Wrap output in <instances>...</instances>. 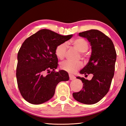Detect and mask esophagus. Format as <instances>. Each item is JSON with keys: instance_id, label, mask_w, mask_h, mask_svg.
Segmentation results:
<instances>
[{"instance_id": "34e87169", "label": "esophagus", "mask_w": 126, "mask_h": 126, "mask_svg": "<svg viewBox=\"0 0 126 126\" xmlns=\"http://www.w3.org/2000/svg\"><path fill=\"white\" fill-rule=\"evenodd\" d=\"M69 79L70 80H73L75 79V76H73V75H72V74H69Z\"/></svg>"}]
</instances>
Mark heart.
<instances>
[{
  "label": "heart",
  "instance_id": "b5f03b06",
  "mask_svg": "<svg viewBox=\"0 0 126 126\" xmlns=\"http://www.w3.org/2000/svg\"><path fill=\"white\" fill-rule=\"evenodd\" d=\"M71 44L77 50L82 53L86 52L89 48L88 42L82 38H78L73 40L71 42ZM67 44L66 43H63L57 46L55 50V54L57 58L61 60L64 59L67 53ZM82 66L83 64L80 62H72L67 61L62 62L60 64V67L62 69L71 73L77 71L82 67Z\"/></svg>",
  "mask_w": 126,
  "mask_h": 126
}]
</instances>
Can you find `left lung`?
Returning <instances> with one entry per match:
<instances>
[{"instance_id":"left-lung-1","label":"left lung","mask_w":126,"mask_h":126,"mask_svg":"<svg viewBox=\"0 0 126 126\" xmlns=\"http://www.w3.org/2000/svg\"><path fill=\"white\" fill-rule=\"evenodd\" d=\"M87 38L91 46V55L87 64L79 72L80 74H92V79L77 77L83 83V89L73 93L76 101L86 104L97 103L108 93L114 76L116 52L112 40L101 32L91 29L79 33Z\"/></svg>"}]
</instances>
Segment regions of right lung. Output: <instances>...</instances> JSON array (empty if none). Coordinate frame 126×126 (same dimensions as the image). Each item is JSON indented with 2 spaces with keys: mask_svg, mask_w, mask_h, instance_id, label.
Listing matches in <instances>:
<instances>
[{
  "mask_svg": "<svg viewBox=\"0 0 126 126\" xmlns=\"http://www.w3.org/2000/svg\"><path fill=\"white\" fill-rule=\"evenodd\" d=\"M72 37L44 29L23 42L17 56L16 76L19 89L25 101L33 104L43 103L53 97L59 82L69 80L66 71H54L58 65L55 50ZM46 72L49 73L46 75Z\"/></svg>",
  "mask_w": 126,
  "mask_h": 126,
  "instance_id": "add662e5",
  "label": "right lung"
}]
</instances>
